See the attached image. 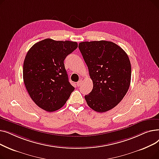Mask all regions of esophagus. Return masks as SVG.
<instances>
[{
  "label": "esophagus",
  "mask_w": 159,
  "mask_h": 159,
  "mask_svg": "<svg viewBox=\"0 0 159 159\" xmlns=\"http://www.w3.org/2000/svg\"><path fill=\"white\" fill-rule=\"evenodd\" d=\"M82 84V80H80L78 81L77 83V85L78 87H79V86H80Z\"/></svg>",
  "instance_id": "1"
}]
</instances>
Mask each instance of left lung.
Returning a JSON list of instances; mask_svg holds the SVG:
<instances>
[{
    "instance_id": "obj_1",
    "label": "left lung",
    "mask_w": 159,
    "mask_h": 159,
    "mask_svg": "<svg viewBox=\"0 0 159 159\" xmlns=\"http://www.w3.org/2000/svg\"><path fill=\"white\" fill-rule=\"evenodd\" d=\"M79 48L93 84L84 97L88 105L99 113L113 109L129 88L131 68L128 55L117 44L106 40L82 42Z\"/></svg>"
}]
</instances>
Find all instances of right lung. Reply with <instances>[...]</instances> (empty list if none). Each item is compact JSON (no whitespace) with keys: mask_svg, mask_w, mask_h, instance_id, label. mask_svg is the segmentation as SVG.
<instances>
[{"mask_svg":"<svg viewBox=\"0 0 159 159\" xmlns=\"http://www.w3.org/2000/svg\"><path fill=\"white\" fill-rule=\"evenodd\" d=\"M77 47L76 42L46 39L28 52L23 64L24 82L33 102L43 110H59L74 91L64 61Z\"/></svg>","mask_w":159,"mask_h":159,"instance_id":"obj_1","label":"right lung"}]
</instances>
